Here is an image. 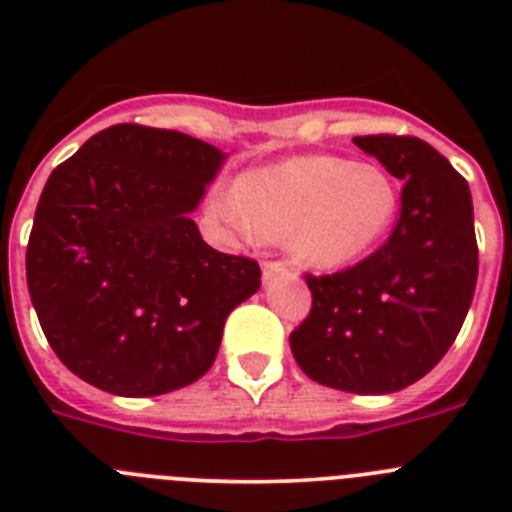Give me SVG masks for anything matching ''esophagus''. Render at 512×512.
<instances>
[{"mask_svg": "<svg viewBox=\"0 0 512 512\" xmlns=\"http://www.w3.org/2000/svg\"><path fill=\"white\" fill-rule=\"evenodd\" d=\"M279 277H295V271L282 261H266L264 264V282H274Z\"/></svg>", "mask_w": 512, "mask_h": 512, "instance_id": "34e87169", "label": "esophagus"}]
</instances>
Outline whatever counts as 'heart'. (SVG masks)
Segmentation results:
<instances>
[{"label":"heart","mask_w":512,"mask_h":512,"mask_svg":"<svg viewBox=\"0 0 512 512\" xmlns=\"http://www.w3.org/2000/svg\"><path fill=\"white\" fill-rule=\"evenodd\" d=\"M400 207L392 176L374 164L338 156L292 158L246 174L238 197L217 212L243 233L289 241L300 264L341 269L372 251Z\"/></svg>","instance_id":"b5f03b06"}]
</instances>
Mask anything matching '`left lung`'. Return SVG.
Here are the masks:
<instances>
[{"label": "left lung", "instance_id": "obj_1", "mask_svg": "<svg viewBox=\"0 0 512 512\" xmlns=\"http://www.w3.org/2000/svg\"><path fill=\"white\" fill-rule=\"evenodd\" d=\"M356 146L402 179L392 235L351 269L312 277L310 315L289 346L333 390L390 395L431 372L459 336L477 287L467 179L413 135H359Z\"/></svg>", "mask_w": 512, "mask_h": 512}]
</instances>
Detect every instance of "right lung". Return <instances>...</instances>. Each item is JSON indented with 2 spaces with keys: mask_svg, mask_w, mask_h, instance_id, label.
I'll return each instance as SVG.
<instances>
[{
  "mask_svg": "<svg viewBox=\"0 0 512 512\" xmlns=\"http://www.w3.org/2000/svg\"><path fill=\"white\" fill-rule=\"evenodd\" d=\"M225 161L176 130L122 122L45 182L27 289L63 366L120 397L166 395L212 366L261 269L202 241L189 212Z\"/></svg>",
  "mask_w": 512,
  "mask_h": 512,
  "instance_id": "right-lung-1",
  "label": "right lung"
}]
</instances>
